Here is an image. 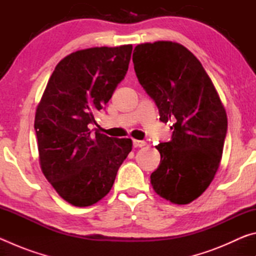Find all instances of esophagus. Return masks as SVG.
Here are the masks:
<instances>
[{
	"mask_svg": "<svg viewBox=\"0 0 256 256\" xmlns=\"http://www.w3.org/2000/svg\"><path fill=\"white\" fill-rule=\"evenodd\" d=\"M146 144V141L136 140V138H134V140H133V146H134V148H142V146H144Z\"/></svg>",
	"mask_w": 256,
	"mask_h": 256,
	"instance_id": "esophagus-1",
	"label": "esophagus"
}]
</instances>
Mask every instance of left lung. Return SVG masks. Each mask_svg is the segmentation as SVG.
<instances>
[{
  "instance_id": "8db88e82",
  "label": "left lung",
  "mask_w": 256,
  "mask_h": 256,
  "mask_svg": "<svg viewBox=\"0 0 256 256\" xmlns=\"http://www.w3.org/2000/svg\"><path fill=\"white\" fill-rule=\"evenodd\" d=\"M132 60L160 120L174 122L172 140L156 146L160 164L150 176L151 185L167 201L188 204L209 188L219 168L226 110L200 60L178 42L140 44Z\"/></svg>"
}]
</instances>
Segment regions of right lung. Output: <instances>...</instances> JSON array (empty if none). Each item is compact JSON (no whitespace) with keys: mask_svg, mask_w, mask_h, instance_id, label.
Segmentation results:
<instances>
[{"mask_svg":"<svg viewBox=\"0 0 256 256\" xmlns=\"http://www.w3.org/2000/svg\"><path fill=\"white\" fill-rule=\"evenodd\" d=\"M132 45L71 53L52 73L34 116L40 164L58 196L76 206L102 200L132 150L131 138L92 134L102 110L126 74Z\"/></svg>","mask_w":256,"mask_h":256,"instance_id":"right-lung-1","label":"right lung"}]
</instances>
